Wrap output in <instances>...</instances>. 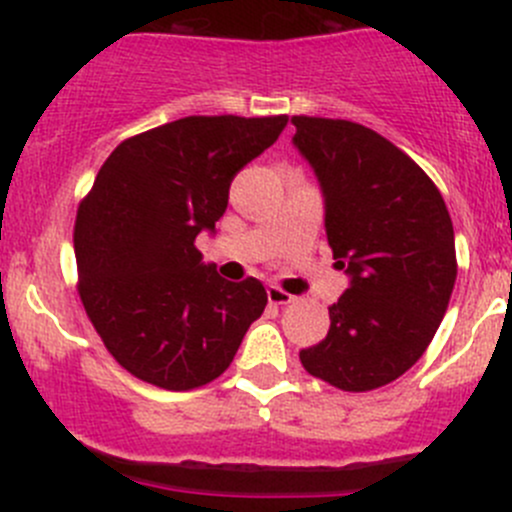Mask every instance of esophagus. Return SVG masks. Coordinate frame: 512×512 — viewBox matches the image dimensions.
Masks as SVG:
<instances>
[{
    "instance_id": "34e87169",
    "label": "esophagus",
    "mask_w": 512,
    "mask_h": 512,
    "mask_svg": "<svg viewBox=\"0 0 512 512\" xmlns=\"http://www.w3.org/2000/svg\"><path fill=\"white\" fill-rule=\"evenodd\" d=\"M267 299H270V304H289V302H294V297L289 292H285V289H280V287H270L267 289Z\"/></svg>"
}]
</instances>
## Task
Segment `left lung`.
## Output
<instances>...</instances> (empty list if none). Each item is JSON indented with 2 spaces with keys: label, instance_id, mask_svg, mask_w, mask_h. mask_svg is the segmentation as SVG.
Returning a JSON list of instances; mask_svg holds the SVG:
<instances>
[{
  "label": "left lung",
  "instance_id": "1",
  "mask_svg": "<svg viewBox=\"0 0 512 512\" xmlns=\"http://www.w3.org/2000/svg\"><path fill=\"white\" fill-rule=\"evenodd\" d=\"M292 143L324 195V227L349 289L299 361L342 391L391 384L421 359L456 285L453 223L433 180L371 128L292 116Z\"/></svg>",
  "mask_w": 512,
  "mask_h": 512
}]
</instances>
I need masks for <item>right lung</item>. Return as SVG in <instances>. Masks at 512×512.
I'll return each mask as SVG.
<instances>
[{"label":"right lung","instance_id":"obj_1","mask_svg":"<svg viewBox=\"0 0 512 512\" xmlns=\"http://www.w3.org/2000/svg\"><path fill=\"white\" fill-rule=\"evenodd\" d=\"M287 116H188L126 138L98 170L74 227L79 294L113 359L168 391L210 384L265 312L260 280L227 282L195 247L230 183Z\"/></svg>","mask_w":512,"mask_h":512}]
</instances>
